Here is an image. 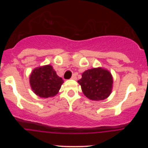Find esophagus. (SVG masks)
Listing matches in <instances>:
<instances>
[{
    "instance_id": "1",
    "label": "esophagus",
    "mask_w": 148,
    "mask_h": 148,
    "mask_svg": "<svg viewBox=\"0 0 148 148\" xmlns=\"http://www.w3.org/2000/svg\"><path fill=\"white\" fill-rule=\"evenodd\" d=\"M71 79H73V80H76V74H73L72 76V78H71Z\"/></svg>"
}]
</instances>
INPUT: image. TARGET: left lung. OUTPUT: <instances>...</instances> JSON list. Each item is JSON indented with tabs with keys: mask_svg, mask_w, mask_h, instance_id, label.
<instances>
[{
	"mask_svg": "<svg viewBox=\"0 0 148 148\" xmlns=\"http://www.w3.org/2000/svg\"><path fill=\"white\" fill-rule=\"evenodd\" d=\"M78 83L88 99L99 101L106 99L111 95L113 81L108 70L98 67L85 71Z\"/></svg>",
	"mask_w": 148,
	"mask_h": 148,
	"instance_id": "1",
	"label": "left lung"
}]
</instances>
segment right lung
Returning a JSON list of instances; mask_svg holds the SVG:
<instances>
[{
    "mask_svg": "<svg viewBox=\"0 0 148 148\" xmlns=\"http://www.w3.org/2000/svg\"><path fill=\"white\" fill-rule=\"evenodd\" d=\"M63 80L56 74L51 65L39 67L33 69L30 76V84L35 95L48 98L58 94Z\"/></svg>",
    "mask_w": 148,
    "mask_h": 148,
    "instance_id": "obj_1",
    "label": "right lung"
}]
</instances>
